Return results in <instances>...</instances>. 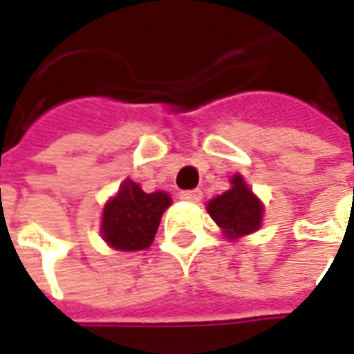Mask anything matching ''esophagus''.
<instances>
[{
    "label": "esophagus",
    "instance_id": "obj_1",
    "mask_svg": "<svg viewBox=\"0 0 354 354\" xmlns=\"http://www.w3.org/2000/svg\"><path fill=\"white\" fill-rule=\"evenodd\" d=\"M201 197H203V193H201L199 189H192V192L180 193V199L187 201V203H199Z\"/></svg>",
    "mask_w": 354,
    "mask_h": 354
}]
</instances>
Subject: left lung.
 <instances>
[{"label": "left lung", "mask_w": 354, "mask_h": 354, "mask_svg": "<svg viewBox=\"0 0 354 354\" xmlns=\"http://www.w3.org/2000/svg\"><path fill=\"white\" fill-rule=\"evenodd\" d=\"M207 210L227 239L245 237L261 227L263 205L241 174L231 178V189L208 201Z\"/></svg>", "instance_id": "8db88e82"}]
</instances>
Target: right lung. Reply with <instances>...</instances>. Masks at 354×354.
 <instances>
[{"instance_id":"1","label":"right lung","mask_w":354,"mask_h":354,"mask_svg":"<svg viewBox=\"0 0 354 354\" xmlns=\"http://www.w3.org/2000/svg\"><path fill=\"white\" fill-rule=\"evenodd\" d=\"M169 193H146L136 182L124 180L102 212L100 233L115 250L136 252L153 243L162 212L170 207Z\"/></svg>"}]
</instances>
